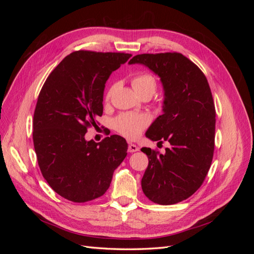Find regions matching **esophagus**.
Here are the masks:
<instances>
[{
  "label": "esophagus",
  "mask_w": 254,
  "mask_h": 254,
  "mask_svg": "<svg viewBox=\"0 0 254 254\" xmlns=\"http://www.w3.org/2000/svg\"><path fill=\"white\" fill-rule=\"evenodd\" d=\"M139 150V147H137V146L135 145V144H132V143H130L129 145H128V151L129 152H135V151H137Z\"/></svg>",
  "instance_id": "1"
}]
</instances>
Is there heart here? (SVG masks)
<instances>
[{
    "instance_id": "heart-1",
    "label": "heart",
    "mask_w": 254,
    "mask_h": 254,
    "mask_svg": "<svg viewBox=\"0 0 254 254\" xmlns=\"http://www.w3.org/2000/svg\"><path fill=\"white\" fill-rule=\"evenodd\" d=\"M131 84L134 91L143 96H151L157 90V81L153 75L148 72H142L134 75L131 79ZM114 86L110 87L105 95V101L108 102L113 93ZM150 124V119L148 115L143 113H121L113 121L114 129L119 133L124 135L128 139H135L139 136L144 129L147 128Z\"/></svg>"
}]
</instances>
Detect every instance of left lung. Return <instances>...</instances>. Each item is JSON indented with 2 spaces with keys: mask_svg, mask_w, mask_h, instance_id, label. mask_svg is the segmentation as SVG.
<instances>
[{
  "mask_svg": "<svg viewBox=\"0 0 254 254\" xmlns=\"http://www.w3.org/2000/svg\"><path fill=\"white\" fill-rule=\"evenodd\" d=\"M129 64H144L160 76L164 113L146 136L171 144L164 155L141 149L148 157L142 190L155 203H178L201 187L213 160L216 111L209 82L200 68L180 53L141 54Z\"/></svg>",
  "mask_w": 254,
  "mask_h": 254,
  "instance_id": "left-lung-1",
  "label": "left lung"
}]
</instances>
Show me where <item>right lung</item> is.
<instances>
[{
  "label": "right lung",
  "instance_id": "1",
  "mask_svg": "<svg viewBox=\"0 0 254 254\" xmlns=\"http://www.w3.org/2000/svg\"><path fill=\"white\" fill-rule=\"evenodd\" d=\"M130 57L73 52L52 71L38 96L33 130L38 164L50 187L67 200L80 203L103 196L127 156L124 137L114 134L95 143L84 135L103 114L107 79Z\"/></svg>",
  "mask_w": 254,
  "mask_h": 254
}]
</instances>
